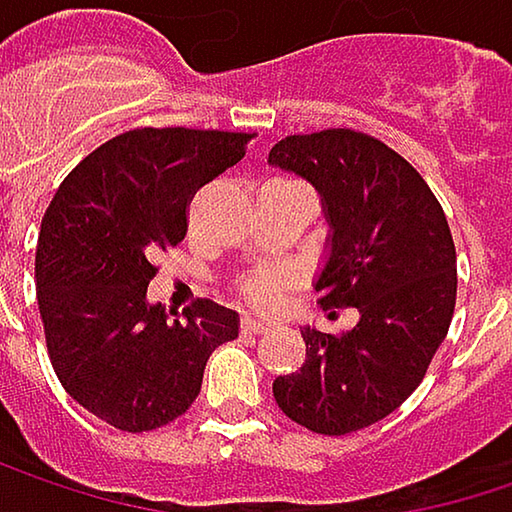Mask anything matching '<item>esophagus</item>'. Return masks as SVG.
I'll use <instances>...</instances> for the list:
<instances>
[{"instance_id": "obj_1", "label": "esophagus", "mask_w": 512, "mask_h": 512, "mask_svg": "<svg viewBox=\"0 0 512 512\" xmlns=\"http://www.w3.org/2000/svg\"><path fill=\"white\" fill-rule=\"evenodd\" d=\"M240 331H243V334H249V337H260V334H269V331H272V325H269V322H263V319H252V316H246V319L240 322Z\"/></svg>"}]
</instances>
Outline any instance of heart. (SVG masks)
<instances>
[{
	"label": "heart",
	"instance_id": "1",
	"mask_svg": "<svg viewBox=\"0 0 512 512\" xmlns=\"http://www.w3.org/2000/svg\"><path fill=\"white\" fill-rule=\"evenodd\" d=\"M293 275L287 269H260L240 281V296L252 307H269L278 302V296L290 287Z\"/></svg>",
	"mask_w": 512,
	"mask_h": 512
}]
</instances>
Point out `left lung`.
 <instances>
[{
  "label": "left lung",
  "instance_id": "1",
  "mask_svg": "<svg viewBox=\"0 0 512 512\" xmlns=\"http://www.w3.org/2000/svg\"><path fill=\"white\" fill-rule=\"evenodd\" d=\"M269 163L322 199V307H357L343 337L302 328V369L275 378L278 407L313 434L340 437L390 416L442 346L457 299V255L425 178L381 140L331 128L293 134Z\"/></svg>",
  "mask_w": 512,
  "mask_h": 512
}]
</instances>
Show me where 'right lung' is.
I'll list each match as a JSON object with an SVG mask.
<instances>
[{
    "label": "right lung",
    "mask_w": 512,
    "mask_h": 512,
    "mask_svg": "<svg viewBox=\"0 0 512 512\" xmlns=\"http://www.w3.org/2000/svg\"><path fill=\"white\" fill-rule=\"evenodd\" d=\"M255 134L134 128L72 169L37 237V304L64 390L119 431H155L202 390L240 316L199 302L178 322L146 290L152 257L187 234V202L243 161Z\"/></svg>",
    "instance_id": "add662e5"
}]
</instances>
